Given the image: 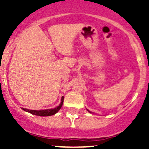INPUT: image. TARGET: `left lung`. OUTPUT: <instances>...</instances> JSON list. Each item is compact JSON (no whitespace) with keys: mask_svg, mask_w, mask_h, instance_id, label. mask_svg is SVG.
Returning a JSON list of instances; mask_svg holds the SVG:
<instances>
[{"mask_svg":"<svg viewBox=\"0 0 149 149\" xmlns=\"http://www.w3.org/2000/svg\"><path fill=\"white\" fill-rule=\"evenodd\" d=\"M87 111H89V113H91V111H89V110H87Z\"/></svg>","mask_w":149,"mask_h":149,"instance_id":"left-lung-1","label":"left lung"}]
</instances>
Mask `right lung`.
<instances>
[{
  "label": "right lung",
  "mask_w": 149,
  "mask_h": 149,
  "mask_svg": "<svg viewBox=\"0 0 149 149\" xmlns=\"http://www.w3.org/2000/svg\"><path fill=\"white\" fill-rule=\"evenodd\" d=\"M63 101H64V97H62L61 102L58 106L56 108H52V109H46V110H41V111H36V110H29L26 109V108H22L24 111H27L28 113H30L31 114L36 115V116H52L57 113L60 109L61 108L62 105L63 104Z\"/></svg>",
  "instance_id": "1"
}]
</instances>
